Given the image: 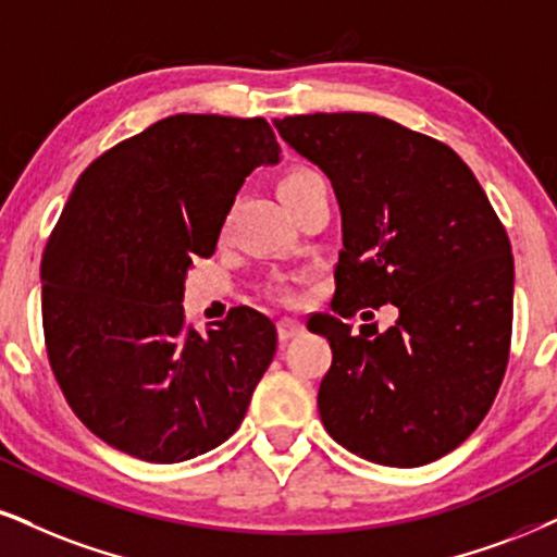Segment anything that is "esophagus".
<instances>
[{"label":"esophagus","mask_w":557,"mask_h":557,"mask_svg":"<svg viewBox=\"0 0 557 557\" xmlns=\"http://www.w3.org/2000/svg\"><path fill=\"white\" fill-rule=\"evenodd\" d=\"M301 333H305V325H301L299 320H292V318L278 320V343H281V346H286V343L294 341Z\"/></svg>","instance_id":"esophagus-1"}]
</instances>
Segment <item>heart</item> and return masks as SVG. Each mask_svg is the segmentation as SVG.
Returning <instances> with one entry per match:
<instances>
[{
  "instance_id": "obj_1",
  "label": "heart",
  "mask_w": 557,
  "mask_h": 557,
  "mask_svg": "<svg viewBox=\"0 0 557 557\" xmlns=\"http://www.w3.org/2000/svg\"><path fill=\"white\" fill-rule=\"evenodd\" d=\"M318 181H322V177H320L318 173H314V170H307V168H294V170H289V173H286V175L278 181V196H281V201H286V198L301 194V190L310 188V185L318 183ZM281 292H284V289H281Z\"/></svg>"
}]
</instances>
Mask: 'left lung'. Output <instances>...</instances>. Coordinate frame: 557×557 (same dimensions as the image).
I'll use <instances>...</instances> for the list:
<instances>
[{
  "label": "left lung",
  "mask_w": 557,
  "mask_h": 557,
  "mask_svg": "<svg viewBox=\"0 0 557 557\" xmlns=\"http://www.w3.org/2000/svg\"><path fill=\"white\" fill-rule=\"evenodd\" d=\"M276 128L331 177L343 219L338 317L395 304L384 334L318 314L333 363L318 408L348 451L389 468L449 455L504 382L513 256L504 224L455 149L372 113L286 115ZM367 314V312H363ZM372 314V312H369Z\"/></svg>",
  "instance_id": "obj_1"
}]
</instances>
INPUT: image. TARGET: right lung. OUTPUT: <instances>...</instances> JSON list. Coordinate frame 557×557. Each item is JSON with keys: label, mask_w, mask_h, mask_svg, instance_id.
<instances>
[{"label": "right lung", "mask_w": 557, "mask_h": 557, "mask_svg": "<svg viewBox=\"0 0 557 557\" xmlns=\"http://www.w3.org/2000/svg\"><path fill=\"white\" fill-rule=\"evenodd\" d=\"M278 154L265 119L177 113L79 175L40 260V310L69 408L113 449L183 462L243 423L276 327L237 307L201 335L181 301L245 177Z\"/></svg>", "instance_id": "right-lung-1"}]
</instances>
